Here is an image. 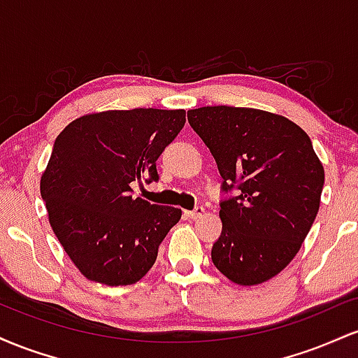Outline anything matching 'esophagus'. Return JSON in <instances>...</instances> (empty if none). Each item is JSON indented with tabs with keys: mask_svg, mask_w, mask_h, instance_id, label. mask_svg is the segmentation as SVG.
<instances>
[{
	"mask_svg": "<svg viewBox=\"0 0 358 358\" xmlns=\"http://www.w3.org/2000/svg\"><path fill=\"white\" fill-rule=\"evenodd\" d=\"M205 213V208L203 207H196L195 210H187L185 212V215L188 217V219H200Z\"/></svg>",
	"mask_w": 358,
	"mask_h": 358,
	"instance_id": "34e87169",
	"label": "esophagus"
}]
</instances>
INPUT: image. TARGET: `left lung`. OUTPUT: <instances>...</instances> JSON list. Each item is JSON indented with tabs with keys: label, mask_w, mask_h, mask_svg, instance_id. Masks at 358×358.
I'll use <instances>...</instances> for the list:
<instances>
[{
	"label": "left lung",
	"mask_w": 358,
	"mask_h": 358,
	"mask_svg": "<svg viewBox=\"0 0 358 358\" xmlns=\"http://www.w3.org/2000/svg\"><path fill=\"white\" fill-rule=\"evenodd\" d=\"M224 182L239 195L220 203L213 266L241 286L269 281L293 261L316 219L324 170L311 139L293 121L252 108L188 110Z\"/></svg>",
	"instance_id": "8db88e82"
}]
</instances>
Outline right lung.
Segmentation results:
<instances>
[{
	"instance_id": "right-lung-1",
	"label": "right lung",
	"mask_w": 358,
	"mask_h": 358,
	"mask_svg": "<svg viewBox=\"0 0 358 358\" xmlns=\"http://www.w3.org/2000/svg\"><path fill=\"white\" fill-rule=\"evenodd\" d=\"M185 121L183 109L104 110L57 136L40 193L53 234L89 281L133 285L153 268L182 210L134 199L131 183L158 180L156 159Z\"/></svg>"
}]
</instances>
